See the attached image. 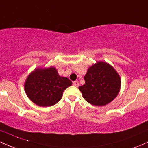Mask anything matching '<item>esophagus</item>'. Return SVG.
<instances>
[{
  "label": "esophagus",
  "instance_id": "obj_1",
  "mask_svg": "<svg viewBox=\"0 0 148 148\" xmlns=\"http://www.w3.org/2000/svg\"><path fill=\"white\" fill-rule=\"evenodd\" d=\"M73 86H75V87H78L79 86V82L78 81H75L73 82Z\"/></svg>",
  "mask_w": 148,
  "mask_h": 148
}]
</instances>
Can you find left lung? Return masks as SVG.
Listing matches in <instances>:
<instances>
[{"mask_svg":"<svg viewBox=\"0 0 148 148\" xmlns=\"http://www.w3.org/2000/svg\"><path fill=\"white\" fill-rule=\"evenodd\" d=\"M86 83L79 86L85 100L95 106H104L116 97L121 80L109 64L98 62L88 69L84 76Z\"/></svg>","mask_w":148,"mask_h":148,"instance_id":"1","label":"left lung"}]
</instances>
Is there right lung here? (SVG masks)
<instances>
[{"label": "right lung", "instance_id": "1", "mask_svg": "<svg viewBox=\"0 0 148 148\" xmlns=\"http://www.w3.org/2000/svg\"><path fill=\"white\" fill-rule=\"evenodd\" d=\"M72 83L61 77L55 67L37 68L25 82V91L28 98L40 106H51L61 99L63 91Z\"/></svg>", "mask_w": 148, "mask_h": 148}]
</instances>
